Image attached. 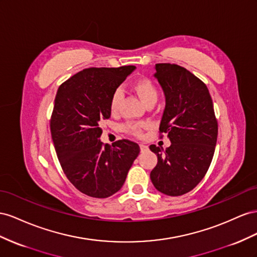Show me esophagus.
Masks as SVG:
<instances>
[{
	"instance_id": "obj_1",
	"label": "esophagus",
	"mask_w": 257,
	"mask_h": 257,
	"mask_svg": "<svg viewBox=\"0 0 257 257\" xmlns=\"http://www.w3.org/2000/svg\"><path fill=\"white\" fill-rule=\"evenodd\" d=\"M140 150H141V152L143 153V152H146V151H148L149 150V148H148V146H146L145 144H140Z\"/></svg>"
}]
</instances>
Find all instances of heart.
<instances>
[{
	"label": "heart",
	"instance_id": "obj_1",
	"mask_svg": "<svg viewBox=\"0 0 257 257\" xmlns=\"http://www.w3.org/2000/svg\"><path fill=\"white\" fill-rule=\"evenodd\" d=\"M131 89L137 96L141 99V101L146 106H153L156 103L158 99V89L156 85L154 84L150 78H140L131 85ZM122 100V91L120 89H116L109 101V108L112 114H117L119 112L120 103ZM148 127V124L144 122H127L123 126V130L127 134L135 136L137 138H141L143 135V130Z\"/></svg>",
	"mask_w": 257,
	"mask_h": 257
}]
</instances>
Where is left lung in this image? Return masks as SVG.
Instances as JSON below:
<instances>
[{
	"label": "left lung",
	"mask_w": 257,
	"mask_h": 257,
	"mask_svg": "<svg viewBox=\"0 0 257 257\" xmlns=\"http://www.w3.org/2000/svg\"><path fill=\"white\" fill-rule=\"evenodd\" d=\"M155 70L166 96L159 135L167 134L171 145L166 151L150 146L158 159L151 180L160 193L181 196L199 184L209 169L217 140V119L201 79L174 63H157Z\"/></svg>",
	"instance_id": "8db88e82"
}]
</instances>
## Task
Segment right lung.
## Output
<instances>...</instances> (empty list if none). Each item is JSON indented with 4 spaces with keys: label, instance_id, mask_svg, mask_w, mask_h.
<instances>
[{
    "label": "right lung",
    "instance_id": "right-lung-1",
    "mask_svg": "<svg viewBox=\"0 0 257 257\" xmlns=\"http://www.w3.org/2000/svg\"><path fill=\"white\" fill-rule=\"evenodd\" d=\"M135 65L88 68L63 82L55 98L50 133L68 180L80 193L106 198L122 187L140 153L130 140L103 144L100 123L111 117L109 101Z\"/></svg>",
    "mask_w": 257,
    "mask_h": 257
}]
</instances>
